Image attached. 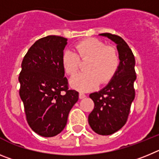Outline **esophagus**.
Returning <instances> with one entry per match:
<instances>
[{"instance_id": "esophagus-1", "label": "esophagus", "mask_w": 159, "mask_h": 159, "mask_svg": "<svg viewBox=\"0 0 159 159\" xmlns=\"http://www.w3.org/2000/svg\"><path fill=\"white\" fill-rule=\"evenodd\" d=\"M85 97H86V95H85V93H79V98H80V99H83V98H85Z\"/></svg>"}]
</instances>
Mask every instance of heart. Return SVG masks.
<instances>
[{
    "mask_svg": "<svg viewBox=\"0 0 159 159\" xmlns=\"http://www.w3.org/2000/svg\"><path fill=\"white\" fill-rule=\"evenodd\" d=\"M75 52L66 50L62 56V65L66 74L73 75L81 59H89L86 66L88 72L78 73L70 81L73 88L80 91H89L113 78L120 64L116 50L106 47L105 43L95 38L81 41L75 46Z\"/></svg>",
    "mask_w": 159,
    "mask_h": 159,
    "instance_id": "b5f03b06",
    "label": "heart"
}]
</instances>
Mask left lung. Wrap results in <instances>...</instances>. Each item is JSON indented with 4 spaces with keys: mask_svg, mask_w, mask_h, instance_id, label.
<instances>
[{
    "mask_svg": "<svg viewBox=\"0 0 159 159\" xmlns=\"http://www.w3.org/2000/svg\"><path fill=\"white\" fill-rule=\"evenodd\" d=\"M100 35L116 44L120 64L108 85L89 95L94 102V108L89 115L88 121L96 133L109 135L120 129L128 120L135 98V60L129 46L121 37L110 33Z\"/></svg>",
    "mask_w": 159,
    "mask_h": 159,
    "instance_id": "1",
    "label": "left lung"
}]
</instances>
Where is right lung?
Returning a JSON list of instances; mask_svg holds the SVG:
<instances>
[{"label":"right lung","mask_w":159,"mask_h":159,"mask_svg":"<svg viewBox=\"0 0 159 159\" xmlns=\"http://www.w3.org/2000/svg\"><path fill=\"white\" fill-rule=\"evenodd\" d=\"M67 39L48 35L28 50L21 64L20 96L27 121L38 135L53 137L65 128L78 93L68 89L62 56Z\"/></svg>","instance_id":"right-lung-1"}]
</instances>
